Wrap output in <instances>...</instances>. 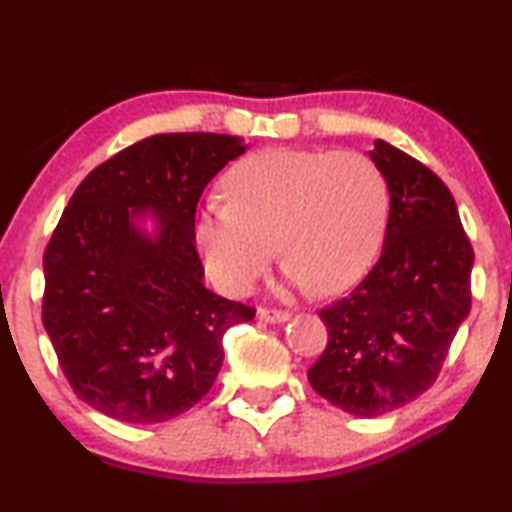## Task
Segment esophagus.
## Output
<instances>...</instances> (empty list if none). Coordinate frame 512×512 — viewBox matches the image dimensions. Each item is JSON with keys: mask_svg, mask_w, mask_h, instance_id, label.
Instances as JSON below:
<instances>
[{"mask_svg": "<svg viewBox=\"0 0 512 512\" xmlns=\"http://www.w3.org/2000/svg\"><path fill=\"white\" fill-rule=\"evenodd\" d=\"M257 318L262 322H269V325H280V322L290 320V313H287V311H271V308H259Z\"/></svg>", "mask_w": 512, "mask_h": 512, "instance_id": "esophagus-1", "label": "esophagus"}]
</instances>
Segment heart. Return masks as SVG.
Returning a JSON list of instances; mask_svg holds the SVG:
<instances>
[{"instance_id": "heart-1", "label": "heart", "mask_w": 512, "mask_h": 512, "mask_svg": "<svg viewBox=\"0 0 512 512\" xmlns=\"http://www.w3.org/2000/svg\"><path fill=\"white\" fill-rule=\"evenodd\" d=\"M227 192L194 225L208 276L227 294H246L276 250L292 290H348L369 271L390 218L383 169L357 150H262L229 171Z\"/></svg>"}]
</instances>
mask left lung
Instances as JSON below:
<instances>
[{
    "mask_svg": "<svg viewBox=\"0 0 512 512\" xmlns=\"http://www.w3.org/2000/svg\"><path fill=\"white\" fill-rule=\"evenodd\" d=\"M369 157L390 185L383 253L348 297L320 311L329 343L308 369L345 413L378 417L434 383L471 311L473 248L434 171L378 139Z\"/></svg>",
    "mask_w": 512,
    "mask_h": 512,
    "instance_id": "8db88e82",
    "label": "left lung"
}]
</instances>
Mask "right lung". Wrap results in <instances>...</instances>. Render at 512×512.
Wrapping results in <instances>:
<instances>
[{
	"mask_svg": "<svg viewBox=\"0 0 512 512\" xmlns=\"http://www.w3.org/2000/svg\"><path fill=\"white\" fill-rule=\"evenodd\" d=\"M241 136L155 134L78 185L43 255V327L69 385L129 424L167 422L211 390L227 329L255 308L204 285L194 213Z\"/></svg>",
	"mask_w": 512,
	"mask_h": 512,
	"instance_id": "1",
	"label": "right lung"
}]
</instances>
